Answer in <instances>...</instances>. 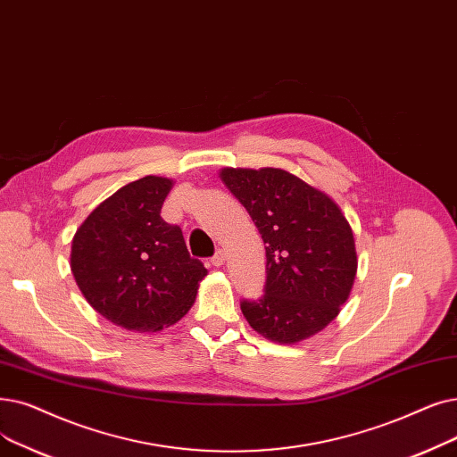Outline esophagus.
I'll list each match as a JSON object with an SVG mask.
<instances>
[{
    "label": "esophagus",
    "instance_id": "34e87169",
    "mask_svg": "<svg viewBox=\"0 0 457 457\" xmlns=\"http://www.w3.org/2000/svg\"><path fill=\"white\" fill-rule=\"evenodd\" d=\"M224 262H226V253H224V250H218V252L211 257V263H212V267H222V265H224Z\"/></svg>",
    "mask_w": 457,
    "mask_h": 457
}]
</instances>
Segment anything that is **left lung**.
Segmentation results:
<instances>
[{"instance_id": "8db88e82", "label": "left lung", "mask_w": 457, "mask_h": 457, "mask_svg": "<svg viewBox=\"0 0 457 457\" xmlns=\"http://www.w3.org/2000/svg\"><path fill=\"white\" fill-rule=\"evenodd\" d=\"M218 177L265 243V295L241 304L248 325L274 344L312 338L338 317L354 284L359 260L345 214L282 168H222Z\"/></svg>"}]
</instances>
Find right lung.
Instances as JSON below:
<instances>
[{
	"instance_id": "add662e5",
	"label": "right lung",
	"mask_w": 457,
	"mask_h": 457,
	"mask_svg": "<svg viewBox=\"0 0 457 457\" xmlns=\"http://www.w3.org/2000/svg\"><path fill=\"white\" fill-rule=\"evenodd\" d=\"M175 181L147 175L119 188L76 229L71 270L78 289L110 323L158 332L192 308L207 276L192 260L183 233L162 220Z\"/></svg>"
}]
</instances>
